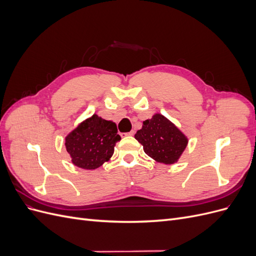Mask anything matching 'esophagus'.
<instances>
[{"mask_svg":"<svg viewBox=\"0 0 256 256\" xmlns=\"http://www.w3.org/2000/svg\"><path fill=\"white\" fill-rule=\"evenodd\" d=\"M134 131L131 130L130 132H125V134H120L122 136H134Z\"/></svg>","mask_w":256,"mask_h":256,"instance_id":"1","label":"esophagus"}]
</instances>
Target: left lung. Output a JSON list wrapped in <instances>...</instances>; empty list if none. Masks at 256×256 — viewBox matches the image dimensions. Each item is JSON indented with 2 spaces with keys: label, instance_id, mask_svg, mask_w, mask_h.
<instances>
[{
  "label": "left lung",
  "instance_id": "8db88e82",
  "mask_svg": "<svg viewBox=\"0 0 256 256\" xmlns=\"http://www.w3.org/2000/svg\"><path fill=\"white\" fill-rule=\"evenodd\" d=\"M134 138L150 157L164 164H175L188 144L182 131L161 114L143 122Z\"/></svg>",
  "mask_w": 256,
  "mask_h": 256
}]
</instances>
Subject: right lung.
Instances as JSON below:
<instances>
[{"label": "right lung", "mask_w": 256, "mask_h": 256, "mask_svg": "<svg viewBox=\"0 0 256 256\" xmlns=\"http://www.w3.org/2000/svg\"><path fill=\"white\" fill-rule=\"evenodd\" d=\"M120 140L115 122L94 114L66 136L65 146L74 166L95 170L111 158Z\"/></svg>", "instance_id": "1"}]
</instances>
